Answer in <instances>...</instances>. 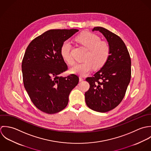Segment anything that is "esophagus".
<instances>
[{
	"instance_id": "obj_1",
	"label": "esophagus",
	"mask_w": 151,
	"mask_h": 151,
	"mask_svg": "<svg viewBox=\"0 0 151 151\" xmlns=\"http://www.w3.org/2000/svg\"><path fill=\"white\" fill-rule=\"evenodd\" d=\"M83 80H84V79H83L82 77H81V76L79 77V82H82V81H83Z\"/></svg>"
}]
</instances>
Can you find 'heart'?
Here are the masks:
<instances>
[{
	"instance_id": "heart-1",
	"label": "heart",
	"mask_w": 151,
	"mask_h": 151,
	"mask_svg": "<svg viewBox=\"0 0 151 151\" xmlns=\"http://www.w3.org/2000/svg\"><path fill=\"white\" fill-rule=\"evenodd\" d=\"M76 40L87 50L88 52L83 62L78 63L70 69V72L81 76H86L92 69L103 67L110 55V47L108 42L101 41L100 37L90 32H84L76 37ZM71 44L69 41H64L60 47V55L69 65H73L75 60L70 55Z\"/></svg>"
}]
</instances>
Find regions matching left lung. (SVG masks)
Returning <instances> with one entry per match:
<instances>
[{
  "label": "left lung",
  "instance_id": "left-lung-1",
  "mask_svg": "<svg viewBox=\"0 0 151 151\" xmlns=\"http://www.w3.org/2000/svg\"><path fill=\"white\" fill-rule=\"evenodd\" d=\"M99 31L110 47L106 63L93 76L88 77L90 88L86 91L85 101L91 110L105 113L116 108L122 100L131 76V61L127 48L119 36L101 27Z\"/></svg>",
  "mask_w": 151,
  "mask_h": 151
}]
</instances>
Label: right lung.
Returning a JSON list of instances; mask_svg holds the SVG:
<instances>
[{
    "label": "right lung",
    "mask_w": 151,
    "mask_h": 151,
    "mask_svg": "<svg viewBox=\"0 0 151 151\" xmlns=\"http://www.w3.org/2000/svg\"><path fill=\"white\" fill-rule=\"evenodd\" d=\"M78 31H47L32 40L26 50L22 64L24 86L32 103L44 113L52 114L64 109L78 84L76 75L60 76L68 66L60 52L62 43Z\"/></svg>",
    "instance_id": "add662e5"
}]
</instances>
